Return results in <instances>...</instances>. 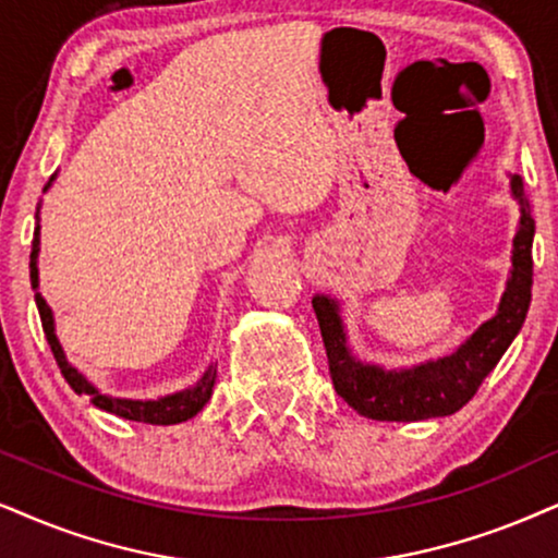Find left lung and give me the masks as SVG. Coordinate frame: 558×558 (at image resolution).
Here are the masks:
<instances>
[{
    "label": "left lung",
    "instance_id": "1",
    "mask_svg": "<svg viewBox=\"0 0 558 558\" xmlns=\"http://www.w3.org/2000/svg\"><path fill=\"white\" fill-rule=\"evenodd\" d=\"M512 195L523 203V216H520V229L512 244V270L507 291L499 301L497 316L484 322L453 355L437 357L412 371H384L376 365H363L350 355L344 344L337 303L327 295H316L312 301L316 319H319L324 350H327L331 384L357 414L380 422H417L446 417L474 399L478 386L484 384V378L489 376L523 327L527 306H531L535 221L527 214L520 174H512Z\"/></svg>",
    "mask_w": 558,
    "mask_h": 558
}]
</instances>
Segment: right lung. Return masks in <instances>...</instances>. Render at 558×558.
I'll list each match as a JSON object with an SVG mask.
<instances>
[{
    "mask_svg": "<svg viewBox=\"0 0 558 558\" xmlns=\"http://www.w3.org/2000/svg\"><path fill=\"white\" fill-rule=\"evenodd\" d=\"M38 229H35V234H33V252H31V283H33V288H38V267H35V257H38ZM35 303H38L40 324H44L46 340H48V344H51V352H53L56 363H59L61 376L66 378V384L72 386L76 393L87 397L95 407H100L110 414H118V417H123V420L146 422V425H178V422L195 417V414L206 407V401L210 399V391H214L216 368H208L206 376L197 380V386H193V389L172 393V397H165L157 401H133V399L105 397V393H100L95 386L87 384V380L82 378V373H76V368H72V365L66 363L61 344L53 335L51 308L46 306V301L40 299V293H35Z\"/></svg>",
    "mask_w": 558,
    "mask_h": 558,
    "instance_id": "right-lung-1",
    "label": "right lung"
}]
</instances>
